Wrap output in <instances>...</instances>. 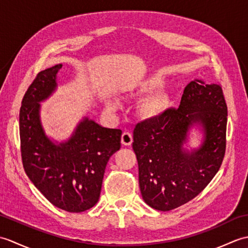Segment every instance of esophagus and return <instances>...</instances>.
<instances>
[{
  "mask_svg": "<svg viewBox=\"0 0 248 248\" xmlns=\"http://www.w3.org/2000/svg\"><path fill=\"white\" fill-rule=\"evenodd\" d=\"M132 141H133L132 134L130 132H127V131H124L123 135H121V143H123V145L124 146H129L132 144Z\"/></svg>",
  "mask_w": 248,
  "mask_h": 248,
  "instance_id": "obj_1",
  "label": "esophagus"
}]
</instances>
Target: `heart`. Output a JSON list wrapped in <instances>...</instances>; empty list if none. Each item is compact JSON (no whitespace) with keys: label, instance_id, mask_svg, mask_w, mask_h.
<instances>
[{"label":"heart","instance_id":"1","mask_svg":"<svg viewBox=\"0 0 248 248\" xmlns=\"http://www.w3.org/2000/svg\"><path fill=\"white\" fill-rule=\"evenodd\" d=\"M156 81L152 80L150 81V85H155ZM166 100L164 96H162L160 93H156L155 96L150 97L144 104V110L147 115L149 116H155L160 114L165 108Z\"/></svg>","mask_w":248,"mask_h":248}]
</instances>
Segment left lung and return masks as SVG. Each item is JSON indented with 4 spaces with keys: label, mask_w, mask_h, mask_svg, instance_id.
<instances>
[{
    "label": "left lung",
    "mask_w": 248,
    "mask_h": 248,
    "mask_svg": "<svg viewBox=\"0 0 248 248\" xmlns=\"http://www.w3.org/2000/svg\"><path fill=\"white\" fill-rule=\"evenodd\" d=\"M200 122L205 141L196 152L182 149L189 127ZM227 104L219 83L189 82L178 108L140 121L133 131L139 182L145 202L170 211L197 196L217 175L226 151Z\"/></svg>",
    "instance_id": "8db88e82"
}]
</instances>
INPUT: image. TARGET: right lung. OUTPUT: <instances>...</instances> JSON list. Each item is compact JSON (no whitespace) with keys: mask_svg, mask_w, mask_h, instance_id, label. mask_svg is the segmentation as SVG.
Listing matches in <instances>:
<instances>
[{"mask_svg":"<svg viewBox=\"0 0 248 248\" xmlns=\"http://www.w3.org/2000/svg\"><path fill=\"white\" fill-rule=\"evenodd\" d=\"M62 66L40 71L24 93L19 116L21 157L30 180L52 204L80 213L98 202L105 167L120 149L123 132L85 118L66 143L54 145L46 138L39 102L54 91Z\"/></svg>","mask_w":248,"mask_h":248,"instance_id":"obj_1","label":"right lung"}]
</instances>
